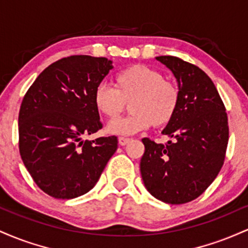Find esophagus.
<instances>
[{"label": "esophagus", "instance_id": "1", "mask_svg": "<svg viewBox=\"0 0 248 248\" xmlns=\"http://www.w3.org/2000/svg\"><path fill=\"white\" fill-rule=\"evenodd\" d=\"M132 141L130 140V139H128V138H119V144H120V146H126L127 143H129V142Z\"/></svg>", "mask_w": 248, "mask_h": 248}]
</instances>
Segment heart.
<instances>
[{"label":"heart","instance_id":"heart-1","mask_svg":"<svg viewBox=\"0 0 248 248\" xmlns=\"http://www.w3.org/2000/svg\"><path fill=\"white\" fill-rule=\"evenodd\" d=\"M181 92L175 82L164 78L161 71L147 65L127 67L114 78V88L100 84L93 94L96 112L107 119H115L129 102L130 113L107 124L113 135H133L150 126L169 124L178 109Z\"/></svg>","mask_w":248,"mask_h":248}]
</instances>
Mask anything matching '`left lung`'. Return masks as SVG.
Masks as SVG:
<instances>
[{"instance_id":"obj_1","label":"left lung","mask_w":248,"mask_h":248,"mask_svg":"<svg viewBox=\"0 0 248 248\" xmlns=\"http://www.w3.org/2000/svg\"><path fill=\"white\" fill-rule=\"evenodd\" d=\"M175 76L181 99L162 134L167 144L142 139L140 170L144 186L168 204H184L202 195L224 164L229 142L226 109L210 77L196 65L172 56L156 57Z\"/></svg>"}]
</instances>
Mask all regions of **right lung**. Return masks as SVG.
<instances>
[{"mask_svg": "<svg viewBox=\"0 0 248 248\" xmlns=\"http://www.w3.org/2000/svg\"><path fill=\"white\" fill-rule=\"evenodd\" d=\"M112 69L104 57L70 56L47 66L25 93L19 154L35 183L51 197L85 195L116 152V136L82 140L102 128L93 94Z\"/></svg>", "mask_w": 248, "mask_h": 248, "instance_id": "obj_1", "label": "right lung"}]
</instances>
